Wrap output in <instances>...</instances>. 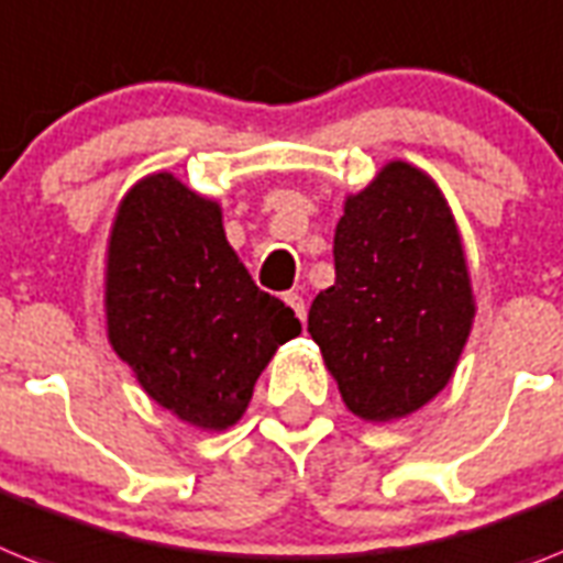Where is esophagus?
Returning a JSON list of instances; mask_svg holds the SVG:
<instances>
[{"mask_svg": "<svg viewBox=\"0 0 563 563\" xmlns=\"http://www.w3.org/2000/svg\"><path fill=\"white\" fill-rule=\"evenodd\" d=\"M285 301L292 308V313L299 316L301 322H305V316H308V308H305V299H301V292H299V290L285 292Z\"/></svg>", "mask_w": 563, "mask_h": 563, "instance_id": "1", "label": "esophagus"}]
</instances>
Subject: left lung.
<instances>
[{
  "mask_svg": "<svg viewBox=\"0 0 563 563\" xmlns=\"http://www.w3.org/2000/svg\"><path fill=\"white\" fill-rule=\"evenodd\" d=\"M333 264L336 282L310 305V336L356 417H408L452 379L475 319L466 255L438 184L406 161L385 164L347 195Z\"/></svg>",
  "mask_w": 563,
  "mask_h": 563,
  "instance_id": "8db88e82",
  "label": "left lung"
}]
</instances>
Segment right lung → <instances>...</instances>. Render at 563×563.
Here are the masks:
<instances>
[{"label": "right lung", "instance_id": "obj_1", "mask_svg": "<svg viewBox=\"0 0 563 563\" xmlns=\"http://www.w3.org/2000/svg\"><path fill=\"white\" fill-rule=\"evenodd\" d=\"M106 324L143 391L195 429L241 420L267 362L299 336L285 301L255 287L221 207L169 172L120 201L106 253Z\"/></svg>", "mask_w": 563, "mask_h": 563}]
</instances>
